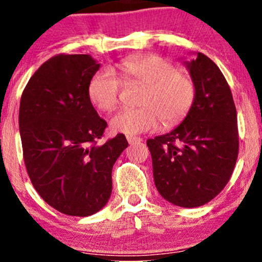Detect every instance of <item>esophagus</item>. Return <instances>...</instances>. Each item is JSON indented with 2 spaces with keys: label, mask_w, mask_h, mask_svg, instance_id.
<instances>
[{
  "label": "esophagus",
  "mask_w": 262,
  "mask_h": 262,
  "mask_svg": "<svg viewBox=\"0 0 262 262\" xmlns=\"http://www.w3.org/2000/svg\"><path fill=\"white\" fill-rule=\"evenodd\" d=\"M127 140L129 144H133V143H137V141H141L143 139H141V138H138V137H132V135H128Z\"/></svg>",
  "instance_id": "obj_1"
}]
</instances>
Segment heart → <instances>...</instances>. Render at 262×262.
Returning <instances> with one entry per match:
<instances>
[{
	"mask_svg": "<svg viewBox=\"0 0 262 262\" xmlns=\"http://www.w3.org/2000/svg\"><path fill=\"white\" fill-rule=\"evenodd\" d=\"M118 75L124 85L143 86L139 108H123L114 113L110 124L113 132L135 135L154 130L160 121L165 127L180 123L191 110L194 100V83L185 71L158 55H137L122 60ZM111 69L93 74L87 93L93 106L111 111L117 106L122 81Z\"/></svg>",
	"mask_w": 262,
	"mask_h": 262,
	"instance_id": "heart-1",
	"label": "heart"
}]
</instances>
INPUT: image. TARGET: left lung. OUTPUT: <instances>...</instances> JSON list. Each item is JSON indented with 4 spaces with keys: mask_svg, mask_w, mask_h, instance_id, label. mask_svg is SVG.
<instances>
[{
    "mask_svg": "<svg viewBox=\"0 0 262 262\" xmlns=\"http://www.w3.org/2000/svg\"><path fill=\"white\" fill-rule=\"evenodd\" d=\"M183 64L196 90L191 110L173 130L146 145L161 197L194 208L212 201L229 181L239 135L233 96L218 66L202 53Z\"/></svg>",
    "mask_w": 262,
    "mask_h": 262,
    "instance_id": "left-lung-1",
    "label": "left lung"
}]
</instances>
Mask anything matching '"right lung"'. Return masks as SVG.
Listing matches in <instances>:
<instances>
[{
  "label": "right lung",
  "mask_w": 262,
  "mask_h": 262,
  "mask_svg": "<svg viewBox=\"0 0 262 262\" xmlns=\"http://www.w3.org/2000/svg\"><path fill=\"white\" fill-rule=\"evenodd\" d=\"M100 66L89 54L54 56L35 71L20 98L27 172L45 202L68 215L87 217L106 206L113 165L128 146L124 134L96 145L107 123L87 87Z\"/></svg>",
  "instance_id": "right-lung-1"
}]
</instances>
